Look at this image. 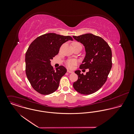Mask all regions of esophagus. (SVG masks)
Listing matches in <instances>:
<instances>
[{
  "label": "esophagus",
  "mask_w": 134,
  "mask_h": 134,
  "mask_svg": "<svg viewBox=\"0 0 134 134\" xmlns=\"http://www.w3.org/2000/svg\"><path fill=\"white\" fill-rule=\"evenodd\" d=\"M67 72H68V73H74L73 71H70V70H67Z\"/></svg>",
  "instance_id": "esophagus-1"
}]
</instances>
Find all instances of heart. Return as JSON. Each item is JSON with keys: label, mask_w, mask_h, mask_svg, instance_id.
Here are the masks:
<instances>
[{"label": "heart", "mask_w": 134, "mask_h": 134, "mask_svg": "<svg viewBox=\"0 0 134 134\" xmlns=\"http://www.w3.org/2000/svg\"><path fill=\"white\" fill-rule=\"evenodd\" d=\"M78 44H80L78 42H74L73 43V46L78 45ZM76 61L73 59H69L66 61V65L69 68H73V66L76 64Z\"/></svg>", "instance_id": "1"}]
</instances>
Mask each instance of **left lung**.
<instances>
[{
  "instance_id": "left-lung-1",
  "label": "left lung",
  "mask_w": 134,
  "mask_h": 134,
  "mask_svg": "<svg viewBox=\"0 0 134 134\" xmlns=\"http://www.w3.org/2000/svg\"><path fill=\"white\" fill-rule=\"evenodd\" d=\"M73 37L85 48L86 56L80 69L89 70L85 75L80 74V70L75 72L78 78L73 87L80 94H91L98 91L107 80L112 67L111 50L103 38L92 34Z\"/></svg>"
}]
</instances>
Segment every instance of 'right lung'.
I'll list each match as a JSON object with an SVG mask.
<instances>
[{"label": "right lung", "mask_w": 134, "mask_h": 134, "mask_svg": "<svg viewBox=\"0 0 134 134\" xmlns=\"http://www.w3.org/2000/svg\"><path fill=\"white\" fill-rule=\"evenodd\" d=\"M69 40H73L69 36L48 33L36 38L29 46L25 56L26 74L32 88L39 93L48 95L58 88L60 79L67 70L62 65L54 70L51 60Z\"/></svg>", "instance_id": "right-lung-1"}]
</instances>
